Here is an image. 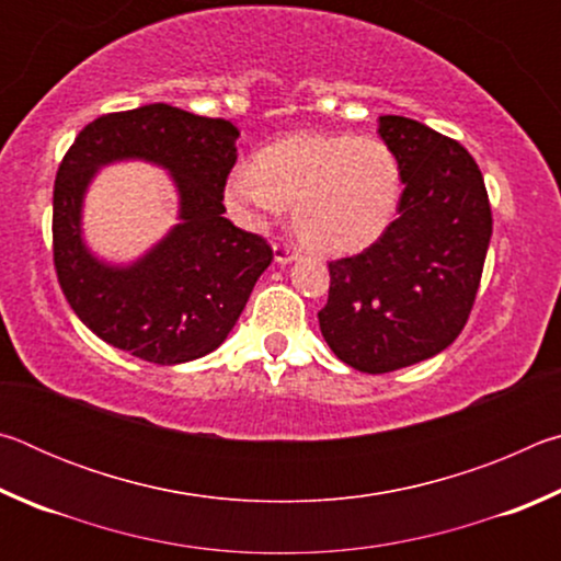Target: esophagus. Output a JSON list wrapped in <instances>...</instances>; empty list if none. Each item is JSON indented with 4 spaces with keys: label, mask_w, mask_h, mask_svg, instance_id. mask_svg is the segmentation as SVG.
<instances>
[{
    "label": "esophagus",
    "mask_w": 561,
    "mask_h": 561,
    "mask_svg": "<svg viewBox=\"0 0 561 561\" xmlns=\"http://www.w3.org/2000/svg\"><path fill=\"white\" fill-rule=\"evenodd\" d=\"M274 250V262L277 264H289V262H294L297 260V252H294V247H289V244H274L272 247Z\"/></svg>",
    "instance_id": "obj_1"
}]
</instances>
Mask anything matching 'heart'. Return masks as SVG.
<instances>
[{
    "label": "heart",
    "mask_w": 561,
    "mask_h": 561,
    "mask_svg": "<svg viewBox=\"0 0 561 561\" xmlns=\"http://www.w3.org/2000/svg\"><path fill=\"white\" fill-rule=\"evenodd\" d=\"M225 201L244 222L260 225L291 205V230L304 247L346 257L386 234L401 201V168L378 138L294 133L240 165Z\"/></svg>",
    "instance_id": "heart-1"
}]
</instances>
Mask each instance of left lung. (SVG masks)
Listing matches in <instances>:
<instances>
[{
    "mask_svg": "<svg viewBox=\"0 0 561 561\" xmlns=\"http://www.w3.org/2000/svg\"><path fill=\"white\" fill-rule=\"evenodd\" d=\"M401 168L398 220L374 247L329 264L321 336L364 374L448 348L468 321L492 237L485 180L458 140L403 116L378 118Z\"/></svg>",
    "mask_w": 561,
    "mask_h": 561,
    "instance_id": "1",
    "label": "left lung"
}]
</instances>
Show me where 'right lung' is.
Returning <instances> with one entry per match:
<instances>
[{"instance_id": "right-lung-1", "label": "right lung", "mask_w": 561, "mask_h": 561, "mask_svg": "<svg viewBox=\"0 0 561 561\" xmlns=\"http://www.w3.org/2000/svg\"><path fill=\"white\" fill-rule=\"evenodd\" d=\"M237 130L168 103L108 113L76 136L54 185V264L66 301L93 334L150 364L207 356L234 329L272 247L222 217ZM128 159L165 169L179 222L130 263L93 253L82 203L103 167Z\"/></svg>"}]
</instances>
